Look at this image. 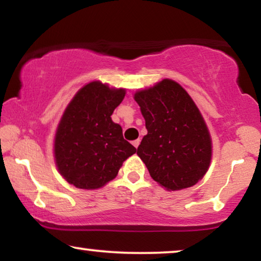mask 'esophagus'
Here are the masks:
<instances>
[{
  "mask_svg": "<svg viewBox=\"0 0 261 261\" xmlns=\"http://www.w3.org/2000/svg\"><path fill=\"white\" fill-rule=\"evenodd\" d=\"M139 145H140V139H137V140L133 141V146L135 148H138Z\"/></svg>",
  "mask_w": 261,
  "mask_h": 261,
  "instance_id": "obj_1",
  "label": "esophagus"
}]
</instances>
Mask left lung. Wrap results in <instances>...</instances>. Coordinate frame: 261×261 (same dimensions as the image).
Masks as SVG:
<instances>
[{"mask_svg": "<svg viewBox=\"0 0 261 261\" xmlns=\"http://www.w3.org/2000/svg\"><path fill=\"white\" fill-rule=\"evenodd\" d=\"M147 134L137 154L169 191L190 188L212 162V138L201 112L180 84L169 78L135 92Z\"/></svg>", "mask_w": 261, "mask_h": 261, "instance_id": "1", "label": "left lung"}]
</instances>
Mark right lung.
Here are the masks:
<instances>
[{"mask_svg":"<svg viewBox=\"0 0 261 261\" xmlns=\"http://www.w3.org/2000/svg\"><path fill=\"white\" fill-rule=\"evenodd\" d=\"M124 95L126 89L94 81L67 105L57 127L53 151L57 169L69 184L85 190L105 187L137 152L110 117Z\"/></svg>","mask_w":261,"mask_h":261,"instance_id":"1","label":"right lung"}]
</instances>
